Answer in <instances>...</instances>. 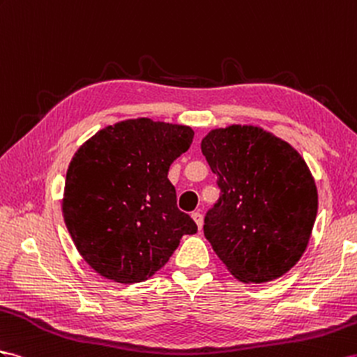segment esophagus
Returning <instances> with one entry per match:
<instances>
[{"mask_svg":"<svg viewBox=\"0 0 357 357\" xmlns=\"http://www.w3.org/2000/svg\"><path fill=\"white\" fill-rule=\"evenodd\" d=\"M191 217H193V220L196 222V225H197V227H199V231L202 229V226H204V215L200 214V211H195L193 214H191Z\"/></svg>","mask_w":357,"mask_h":357,"instance_id":"esophagus-1","label":"esophagus"}]
</instances>
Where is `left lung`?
<instances>
[{
    "label": "left lung",
    "mask_w": 357,
    "mask_h": 357,
    "mask_svg": "<svg viewBox=\"0 0 357 357\" xmlns=\"http://www.w3.org/2000/svg\"><path fill=\"white\" fill-rule=\"evenodd\" d=\"M200 149L222 195L204 234L235 279H278L305 253L318 209L306 161L289 143L253 125L209 131Z\"/></svg>",
    "instance_id": "8db88e82"
}]
</instances>
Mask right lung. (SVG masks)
<instances>
[{
	"mask_svg": "<svg viewBox=\"0 0 357 357\" xmlns=\"http://www.w3.org/2000/svg\"><path fill=\"white\" fill-rule=\"evenodd\" d=\"M187 125L126 119L99 130L69 162L61 211L83 259L100 276L139 283L161 270L182 235L197 232L176 206L170 164L188 151Z\"/></svg>",
	"mask_w": 357,
	"mask_h": 357,
	"instance_id": "obj_1",
	"label": "right lung"
}]
</instances>
